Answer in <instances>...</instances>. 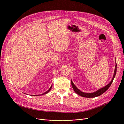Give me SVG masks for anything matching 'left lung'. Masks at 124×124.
Segmentation results:
<instances>
[{"label":"left lung","instance_id":"left-lung-1","mask_svg":"<svg viewBox=\"0 0 124 124\" xmlns=\"http://www.w3.org/2000/svg\"><path fill=\"white\" fill-rule=\"evenodd\" d=\"M116 67H115V72H114V74L113 76V77L112 78V81H110L107 85H106V86L103 87L99 90H97L96 92L93 93H83L80 90H79L78 89L76 86L74 85V83H73V82L72 81V80H71V85H72V88L74 89V92L77 94H78L80 96H83V97H95L96 96H100L101 95L102 93H103L105 92H106V91L108 89V88L109 87V86L111 85V84L112 83L113 80L114 79V78L116 76Z\"/></svg>","mask_w":124,"mask_h":124}]
</instances>
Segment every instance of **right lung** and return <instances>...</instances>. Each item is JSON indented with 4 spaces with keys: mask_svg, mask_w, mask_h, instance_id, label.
Listing matches in <instances>:
<instances>
[{
    "mask_svg": "<svg viewBox=\"0 0 124 124\" xmlns=\"http://www.w3.org/2000/svg\"><path fill=\"white\" fill-rule=\"evenodd\" d=\"M52 87V86H51V87L50 88V89H49L48 90H47V92H45V93H42V95H43V94H46V93H48L50 92V90H51V89ZM35 95H33V96H35Z\"/></svg>",
    "mask_w": 124,
    "mask_h": 124,
    "instance_id": "right-lung-1",
    "label": "right lung"
}]
</instances>
